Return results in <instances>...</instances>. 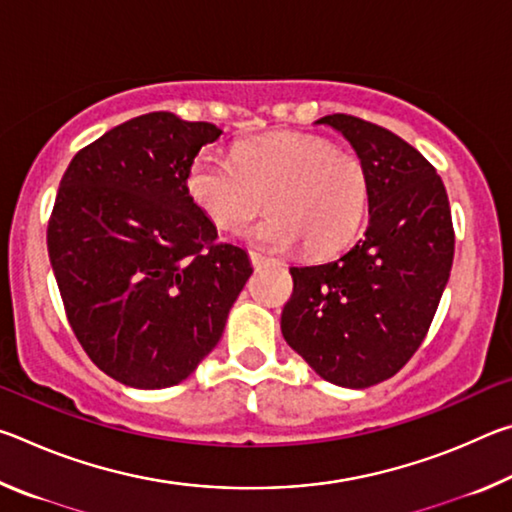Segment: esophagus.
I'll use <instances>...</instances> for the list:
<instances>
[{"label":"esophagus","instance_id":"1","mask_svg":"<svg viewBox=\"0 0 512 512\" xmlns=\"http://www.w3.org/2000/svg\"><path fill=\"white\" fill-rule=\"evenodd\" d=\"M248 257H250V264H253V266H262L266 262H271V259H268L266 255H262V253H257V250H250Z\"/></svg>","mask_w":512,"mask_h":512}]
</instances>
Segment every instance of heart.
Returning a JSON list of instances; mask_svg holds the SVG:
<instances>
[{
	"instance_id": "1",
	"label": "heart",
	"mask_w": 512,
	"mask_h": 512,
	"mask_svg": "<svg viewBox=\"0 0 512 512\" xmlns=\"http://www.w3.org/2000/svg\"><path fill=\"white\" fill-rule=\"evenodd\" d=\"M185 192L214 228L235 232L266 207L253 237L271 250L302 244L311 257L343 250L368 210V171L352 149L320 135L273 133L235 144L232 158L201 151Z\"/></svg>"
}]
</instances>
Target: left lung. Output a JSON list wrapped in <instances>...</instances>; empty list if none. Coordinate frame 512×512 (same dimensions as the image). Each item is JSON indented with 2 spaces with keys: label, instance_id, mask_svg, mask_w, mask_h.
Returning <instances> with one entry per match:
<instances>
[{
  "label": "left lung",
  "instance_id": "8db88e82",
  "mask_svg": "<svg viewBox=\"0 0 512 512\" xmlns=\"http://www.w3.org/2000/svg\"><path fill=\"white\" fill-rule=\"evenodd\" d=\"M368 171L366 237L334 262L291 266L282 309L287 343L325 381L368 388L420 348L454 259L445 185L424 155L366 119L327 115Z\"/></svg>",
  "mask_w": 512,
  "mask_h": 512
}]
</instances>
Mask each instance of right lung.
I'll list each match as a JSON object with an SVG mask.
<instances>
[{
    "label": "right lung",
    "mask_w": 512,
    "mask_h": 512,
    "mask_svg": "<svg viewBox=\"0 0 512 512\" xmlns=\"http://www.w3.org/2000/svg\"><path fill=\"white\" fill-rule=\"evenodd\" d=\"M219 135L149 112L83 146L60 180L47 250L65 316L94 366L126 386L192 375L253 273L185 192L189 162Z\"/></svg>",
    "instance_id": "1"
}]
</instances>
